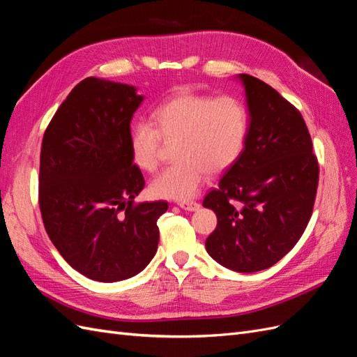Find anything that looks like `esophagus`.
Instances as JSON below:
<instances>
[{
    "label": "esophagus",
    "mask_w": 357,
    "mask_h": 357,
    "mask_svg": "<svg viewBox=\"0 0 357 357\" xmlns=\"http://www.w3.org/2000/svg\"><path fill=\"white\" fill-rule=\"evenodd\" d=\"M178 207L186 211H197L199 208V204L197 201H181L178 202Z\"/></svg>",
    "instance_id": "34e87169"
}]
</instances>
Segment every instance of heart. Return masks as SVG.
<instances>
[{
  "mask_svg": "<svg viewBox=\"0 0 357 357\" xmlns=\"http://www.w3.org/2000/svg\"><path fill=\"white\" fill-rule=\"evenodd\" d=\"M153 122L156 127L147 121L132 123L128 137L131 158L139 169L153 172L159 167L162 138H178L177 162L152 180L150 192L160 199L186 201L197 195L208 172L219 174L238 159L248 116L234 96L181 92L158 107Z\"/></svg>",
  "mask_w": 357,
  "mask_h": 357,
  "instance_id": "1",
  "label": "heart"
}]
</instances>
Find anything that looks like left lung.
Listing matches in <instances>:
<instances>
[{"label": "left lung", "mask_w": 357, "mask_h": 357, "mask_svg": "<svg viewBox=\"0 0 357 357\" xmlns=\"http://www.w3.org/2000/svg\"><path fill=\"white\" fill-rule=\"evenodd\" d=\"M238 77L250 123L241 155L204 198V207L218 215L205 248L232 271L256 273L277 264L304 234L316 201L319 162L296 107L253 75Z\"/></svg>", "instance_id": "8db88e82"}]
</instances>
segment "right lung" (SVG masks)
Masks as SVG:
<instances>
[{"label": "right lung", "mask_w": 357, "mask_h": 357, "mask_svg": "<svg viewBox=\"0 0 357 357\" xmlns=\"http://www.w3.org/2000/svg\"><path fill=\"white\" fill-rule=\"evenodd\" d=\"M143 100L134 86L88 77L59 105L43 137V223L61 256L95 282L134 277L158 250L156 222L168 202L134 204L144 177L128 144Z\"/></svg>", "instance_id": "obj_1"}]
</instances>
